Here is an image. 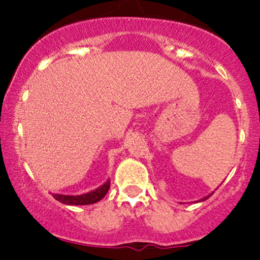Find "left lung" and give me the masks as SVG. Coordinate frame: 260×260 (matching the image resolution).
I'll return each instance as SVG.
<instances>
[{"label":"left lung","instance_id":"obj_1","mask_svg":"<svg viewBox=\"0 0 260 260\" xmlns=\"http://www.w3.org/2000/svg\"><path fill=\"white\" fill-rule=\"evenodd\" d=\"M208 198H209V196H208ZM208 198H204V199H203V200H206V199H208Z\"/></svg>","mask_w":260,"mask_h":260}]
</instances>
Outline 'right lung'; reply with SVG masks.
Masks as SVG:
<instances>
[{
    "label": "right lung",
    "instance_id": "1",
    "mask_svg": "<svg viewBox=\"0 0 260 260\" xmlns=\"http://www.w3.org/2000/svg\"><path fill=\"white\" fill-rule=\"evenodd\" d=\"M109 187H111V181H107L102 186H99L95 190L90 191L88 193H83V195H61V193H52L55 200L60 201L67 205H90V204H95L101 201L104 196L108 192Z\"/></svg>",
    "mask_w": 260,
    "mask_h": 260
}]
</instances>
